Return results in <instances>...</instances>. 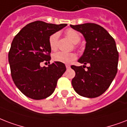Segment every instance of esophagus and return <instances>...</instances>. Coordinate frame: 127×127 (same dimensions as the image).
<instances>
[{"mask_svg": "<svg viewBox=\"0 0 127 127\" xmlns=\"http://www.w3.org/2000/svg\"><path fill=\"white\" fill-rule=\"evenodd\" d=\"M65 67H66L67 69H69L70 67V65H65Z\"/></svg>", "mask_w": 127, "mask_h": 127, "instance_id": "obj_1", "label": "esophagus"}]
</instances>
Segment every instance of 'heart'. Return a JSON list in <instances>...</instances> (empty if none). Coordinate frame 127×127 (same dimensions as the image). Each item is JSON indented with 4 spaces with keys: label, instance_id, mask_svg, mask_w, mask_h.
<instances>
[{
    "label": "heart",
    "instance_id": "heart-1",
    "mask_svg": "<svg viewBox=\"0 0 127 127\" xmlns=\"http://www.w3.org/2000/svg\"><path fill=\"white\" fill-rule=\"evenodd\" d=\"M67 37L73 43L77 44L81 40V36L78 32L73 29H68L65 32ZM60 34L59 32H55L50 36L49 45L52 50H56L58 47V40ZM77 58L75 53H67L64 52H58L53 55V60L58 62L64 64H71Z\"/></svg>",
    "mask_w": 127,
    "mask_h": 127
}]
</instances>
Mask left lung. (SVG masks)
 <instances>
[{"label": "left lung", "instance_id": "obj_1", "mask_svg": "<svg viewBox=\"0 0 127 127\" xmlns=\"http://www.w3.org/2000/svg\"><path fill=\"white\" fill-rule=\"evenodd\" d=\"M70 26L82 34L86 42L83 55L78 60L83 65L71 66L75 72L71 81L73 87L82 97H99L109 88L117 72L119 53L115 41L105 28L96 24ZM86 64L89 66L85 70Z\"/></svg>", "mask_w": 127, "mask_h": 127}]
</instances>
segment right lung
Instances as JSON below:
<instances>
[{"label":"right lung","instance_id":"1","mask_svg":"<svg viewBox=\"0 0 127 127\" xmlns=\"http://www.w3.org/2000/svg\"><path fill=\"white\" fill-rule=\"evenodd\" d=\"M66 26L34 22L24 26L12 40L8 53L12 78L26 97L40 100L54 93L58 79L66 70L65 65L54 62L41 67L40 63L51 60L50 36Z\"/></svg>","mask_w":127,"mask_h":127}]
</instances>
